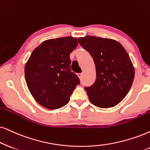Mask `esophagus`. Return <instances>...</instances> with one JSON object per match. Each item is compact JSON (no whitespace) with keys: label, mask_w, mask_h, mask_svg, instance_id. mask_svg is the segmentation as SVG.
I'll return each instance as SVG.
<instances>
[{"label":"esophagus","mask_w":150,"mask_h":150,"mask_svg":"<svg viewBox=\"0 0 150 150\" xmlns=\"http://www.w3.org/2000/svg\"><path fill=\"white\" fill-rule=\"evenodd\" d=\"M77 76L79 77V79H81V78H82V75H83V74H82V73H77Z\"/></svg>","instance_id":"1"}]
</instances>
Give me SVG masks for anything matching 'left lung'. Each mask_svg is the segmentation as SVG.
<instances>
[{
	"label": "left lung",
	"instance_id": "obj_1",
	"mask_svg": "<svg viewBox=\"0 0 150 150\" xmlns=\"http://www.w3.org/2000/svg\"><path fill=\"white\" fill-rule=\"evenodd\" d=\"M96 65V79L85 86L89 100L100 108L113 107L128 93L134 79V68L125 49L117 41L87 36L78 39Z\"/></svg>",
	"mask_w": 150,
	"mask_h": 150
}]
</instances>
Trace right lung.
<instances>
[{
	"mask_svg": "<svg viewBox=\"0 0 150 150\" xmlns=\"http://www.w3.org/2000/svg\"><path fill=\"white\" fill-rule=\"evenodd\" d=\"M77 44V39L72 37L48 39L32 52L25 66V77L30 93L43 107H63L80 84L70 68V54Z\"/></svg>",
	"mask_w": 150,
	"mask_h": 150,
	"instance_id": "obj_1",
	"label": "right lung"
}]
</instances>
